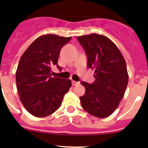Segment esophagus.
<instances>
[{"label": "esophagus", "instance_id": "esophagus-1", "mask_svg": "<svg viewBox=\"0 0 148 148\" xmlns=\"http://www.w3.org/2000/svg\"><path fill=\"white\" fill-rule=\"evenodd\" d=\"M78 84H79V82H75V81H73V82H72V84H73V86H76V85H78Z\"/></svg>", "mask_w": 148, "mask_h": 148}]
</instances>
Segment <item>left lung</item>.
<instances>
[{
    "mask_svg": "<svg viewBox=\"0 0 148 148\" xmlns=\"http://www.w3.org/2000/svg\"><path fill=\"white\" fill-rule=\"evenodd\" d=\"M87 56V66L95 70V82H82L85 94L79 99L89 114L98 118L110 116L118 108L128 83L125 60L116 44L102 35L78 36Z\"/></svg>",
    "mask_w": 148,
    "mask_h": 148,
    "instance_id": "obj_1",
    "label": "left lung"
}]
</instances>
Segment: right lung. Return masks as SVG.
Instances as JSON below:
<instances>
[{"label":"right lung","instance_id":"obj_1","mask_svg":"<svg viewBox=\"0 0 148 148\" xmlns=\"http://www.w3.org/2000/svg\"><path fill=\"white\" fill-rule=\"evenodd\" d=\"M71 37L54 34L35 39L21 57L16 70V84L23 107L32 116L46 117L61 106L72 85L71 80L52 77V67L58 65L60 51Z\"/></svg>","mask_w":148,"mask_h":148}]
</instances>
